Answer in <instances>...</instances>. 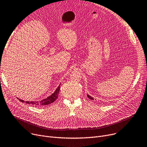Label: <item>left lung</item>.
Wrapping results in <instances>:
<instances>
[{"mask_svg":"<svg viewBox=\"0 0 147 147\" xmlns=\"http://www.w3.org/2000/svg\"><path fill=\"white\" fill-rule=\"evenodd\" d=\"M87 96H88V98H89L90 99H91V100H93V99H93V98H92V96H89V95H88H88H87Z\"/></svg>","mask_w":147,"mask_h":147,"instance_id":"left-lung-1","label":"left lung"}]
</instances>
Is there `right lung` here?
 <instances>
[{
    "label": "right lung",
    "mask_w": 147,
    "mask_h": 147,
    "mask_svg": "<svg viewBox=\"0 0 147 147\" xmlns=\"http://www.w3.org/2000/svg\"><path fill=\"white\" fill-rule=\"evenodd\" d=\"M59 89H60V86H58V88L57 89V90L55 91L53 94H52L51 96H49V97H48L47 98H46L43 100H42L41 101L39 102H28V101H26V102L27 104H31V105H37V106H42V105H46L50 104L52 102H53L54 101H55L57 99V98H58V94H59ZM20 101L22 102H24V101H22V100L18 99Z\"/></svg>",
    "instance_id": "obj_1"
}]
</instances>
